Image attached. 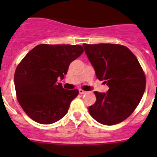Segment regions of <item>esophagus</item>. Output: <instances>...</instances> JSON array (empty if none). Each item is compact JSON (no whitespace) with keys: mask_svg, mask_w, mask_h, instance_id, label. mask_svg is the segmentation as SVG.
<instances>
[{"mask_svg":"<svg viewBox=\"0 0 157 157\" xmlns=\"http://www.w3.org/2000/svg\"><path fill=\"white\" fill-rule=\"evenodd\" d=\"M78 92H79L80 94H84L86 93V91H84L82 90H81V89H79V90H78Z\"/></svg>","mask_w":157,"mask_h":157,"instance_id":"34e87169","label":"esophagus"}]
</instances>
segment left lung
<instances>
[{"label":"left lung","instance_id":"left-lung-1","mask_svg":"<svg viewBox=\"0 0 157 157\" xmlns=\"http://www.w3.org/2000/svg\"><path fill=\"white\" fill-rule=\"evenodd\" d=\"M97 78L109 87L106 93L94 92L97 101L89 107L96 121L114 125L135 110L145 90V76L131 51L116 44H83Z\"/></svg>","mask_w":157,"mask_h":157}]
</instances>
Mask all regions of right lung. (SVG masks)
<instances>
[{"label": "right lung", "mask_w": 157, "mask_h": 157, "mask_svg": "<svg viewBox=\"0 0 157 157\" xmlns=\"http://www.w3.org/2000/svg\"><path fill=\"white\" fill-rule=\"evenodd\" d=\"M82 52L81 45L41 44L25 56L14 82L19 105L30 119L51 124L67 113L78 90H65L57 79H63L70 63Z\"/></svg>", "instance_id": "right-lung-1"}]
</instances>
